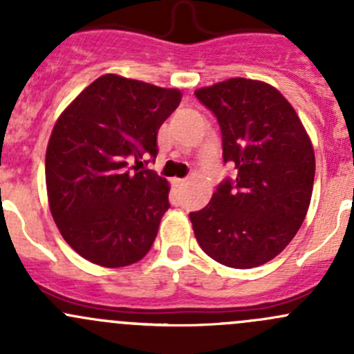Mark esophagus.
Listing matches in <instances>:
<instances>
[{"label": "esophagus", "instance_id": "1", "mask_svg": "<svg viewBox=\"0 0 354 354\" xmlns=\"http://www.w3.org/2000/svg\"><path fill=\"white\" fill-rule=\"evenodd\" d=\"M173 183L176 185V187H183V185L187 183V180H185V178H174Z\"/></svg>", "mask_w": 354, "mask_h": 354}]
</instances>
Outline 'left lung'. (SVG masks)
I'll return each instance as SVG.
<instances>
[{"instance_id":"obj_1","label":"left lung","mask_w":354,"mask_h":354,"mask_svg":"<svg viewBox=\"0 0 354 354\" xmlns=\"http://www.w3.org/2000/svg\"><path fill=\"white\" fill-rule=\"evenodd\" d=\"M217 118L226 178L210 202L190 212L203 252L223 266L252 269L269 262L298 233L315 178L312 142L292 106L272 85L230 78L195 91Z\"/></svg>"}]
</instances>
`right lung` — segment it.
<instances>
[{
	"label": "right lung",
	"mask_w": 354,
	"mask_h": 354,
	"mask_svg": "<svg viewBox=\"0 0 354 354\" xmlns=\"http://www.w3.org/2000/svg\"><path fill=\"white\" fill-rule=\"evenodd\" d=\"M178 88L102 75L53 128L46 187L53 219L78 255L124 267L147 255L169 209V185L128 159L157 156V130L180 106Z\"/></svg>",
	"instance_id": "add662e5"
}]
</instances>
